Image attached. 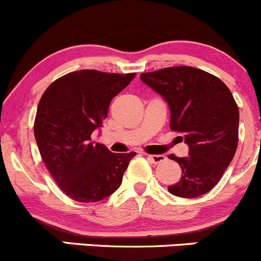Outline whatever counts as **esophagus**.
Segmentation results:
<instances>
[{
    "instance_id": "34e87169",
    "label": "esophagus",
    "mask_w": 261,
    "mask_h": 261,
    "mask_svg": "<svg viewBox=\"0 0 261 261\" xmlns=\"http://www.w3.org/2000/svg\"><path fill=\"white\" fill-rule=\"evenodd\" d=\"M146 158L150 160V162L154 163V164H159V163L164 162L165 160L164 155H146Z\"/></svg>"
}]
</instances>
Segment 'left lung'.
<instances>
[{
	"label": "left lung",
	"instance_id": "obj_1",
	"mask_svg": "<svg viewBox=\"0 0 261 261\" xmlns=\"http://www.w3.org/2000/svg\"><path fill=\"white\" fill-rule=\"evenodd\" d=\"M140 80L169 106L170 128L189 147L188 156L170 155L181 177L168 191L194 198L210 192L230 165L239 143V107L220 78L193 67L141 73Z\"/></svg>",
	"mask_w": 261,
	"mask_h": 261
}]
</instances>
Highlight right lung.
Wrapping results in <instances>:
<instances>
[{
    "label": "right lung",
    "instance_id": "1",
    "mask_svg": "<svg viewBox=\"0 0 261 261\" xmlns=\"http://www.w3.org/2000/svg\"><path fill=\"white\" fill-rule=\"evenodd\" d=\"M134 77L77 70L53 82L41 96L34 123L36 144L51 177L74 201L88 203L111 196L136 155L115 154L91 139L102 127L112 98Z\"/></svg>",
    "mask_w": 261,
    "mask_h": 261
}]
</instances>
